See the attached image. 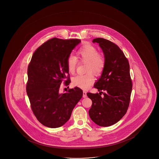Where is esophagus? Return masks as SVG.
I'll return each instance as SVG.
<instances>
[{
	"label": "esophagus",
	"instance_id": "obj_1",
	"mask_svg": "<svg viewBox=\"0 0 159 159\" xmlns=\"http://www.w3.org/2000/svg\"><path fill=\"white\" fill-rule=\"evenodd\" d=\"M86 97H87V95H86V91H83V98H86Z\"/></svg>",
	"mask_w": 159,
	"mask_h": 159
}]
</instances>
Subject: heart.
I'll use <instances>...</instances> for the list:
<instances>
[{
    "mask_svg": "<svg viewBox=\"0 0 159 159\" xmlns=\"http://www.w3.org/2000/svg\"><path fill=\"white\" fill-rule=\"evenodd\" d=\"M76 58L80 62H86L85 74H79L74 77L73 84L75 86L84 89H87L93 83L94 75L98 76L101 74L106 65L104 56L98 53L94 46L86 44L82 46L77 51ZM77 60L75 57L70 56L67 60V66L70 74L75 73Z\"/></svg>",
    "mask_w": 159,
    "mask_h": 159,
    "instance_id": "1",
    "label": "heart"
}]
</instances>
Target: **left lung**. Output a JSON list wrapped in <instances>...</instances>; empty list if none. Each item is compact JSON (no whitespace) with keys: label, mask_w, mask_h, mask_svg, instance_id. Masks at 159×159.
I'll use <instances>...</instances> for the list:
<instances>
[{"label":"left lung","mask_w":159,"mask_h":159,"mask_svg":"<svg viewBox=\"0 0 159 159\" xmlns=\"http://www.w3.org/2000/svg\"><path fill=\"white\" fill-rule=\"evenodd\" d=\"M92 42L98 43L102 49L106 65L94 85L100 93H87L92 101L89 113L96 124L108 127L120 120L129 105L133 86L129 64L122 50L111 41L100 38Z\"/></svg>","instance_id":"obj_1"}]
</instances>
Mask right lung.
Here are the masks:
<instances>
[{"instance_id":"1","label":"right lung","mask_w":159,"mask_h":159,"mask_svg":"<svg viewBox=\"0 0 159 159\" xmlns=\"http://www.w3.org/2000/svg\"><path fill=\"white\" fill-rule=\"evenodd\" d=\"M80 39H50L33 53L28 69L26 92L38 120L49 128L64 125L83 96L80 88L59 93L62 81L70 82L67 60Z\"/></svg>"}]
</instances>
